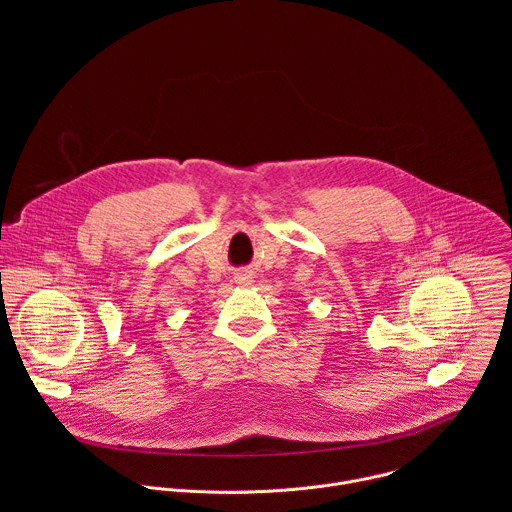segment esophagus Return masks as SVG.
Returning a JSON list of instances; mask_svg holds the SVG:
<instances>
[{"label":"esophagus","mask_w":512,"mask_h":512,"mask_svg":"<svg viewBox=\"0 0 512 512\" xmlns=\"http://www.w3.org/2000/svg\"><path fill=\"white\" fill-rule=\"evenodd\" d=\"M235 281L239 283V285H251L253 283V273H239L237 277H235Z\"/></svg>","instance_id":"obj_1"}]
</instances>
